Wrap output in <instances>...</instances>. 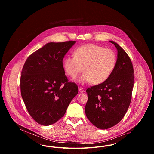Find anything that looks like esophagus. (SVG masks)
I'll use <instances>...</instances> for the list:
<instances>
[{
    "label": "esophagus",
    "instance_id": "obj_1",
    "mask_svg": "<svg viewBox=\"0 0 154 154\" xmlns=\"http://www.w3.org/2000/svg\"><path fill=\"white\" fill-rule=\"evenodd\" d=\"M79 91L80 92H84V88H82V87H79Z\"/></svg>",
    "mask_w": 154,
    "mask_h": 154
}]
</instances>
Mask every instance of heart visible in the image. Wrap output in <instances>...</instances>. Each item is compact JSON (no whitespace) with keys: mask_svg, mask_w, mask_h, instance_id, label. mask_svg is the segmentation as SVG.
I'll list each match as a JSON object with an SVG mask.
<instances>
[{"mask_svg":"<svg viewBox=\"0 0 154 154\" xmlns=\"http://www.w3.org/2000/svg\"><path fill=\"white\" fill-rule=\"evenodd\" d=\"M116 62L117 56L113 50L88 44L77 48L74 51V57H67L64 60L63 67L67 75L73 79L84 70L85 73L80 82L100 84L109 78Z\"/></svg>","mask_w":154,"mask_h":154,"instance_id":"1","label":"heart"}]
</instances>
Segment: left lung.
Wrapping results in <instances>:
<instances>
[{
	"label": "left lung",
	"mask_w": 154,
	"mask_h": 154,
	"mask_svg": "<svg viewBox=\"0 0 154 154\" xmlns=\"http://www.w3.org/2000/svg\"><path fill=\"white\" fill-rule=\"evenodd\" d=\"M110 42L118 51L116 67L107 80L86 91V116L100 129L114 126L124 118L131 102L134 85V70L131 58L117 43Z\"/></svg>",
	"instance_id": "obj_1"
}]
</instances>
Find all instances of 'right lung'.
Instances as JSON below:
<instances>
[{"label": "right lung", "mask_w": 154, "mask_h": 154, "mask_svg": "<svg viewBox=\"0 0 154 154\" xmlns=\"http://www.w3.org/2000/svg\"><path fill=\"white\" fill-rule=\"evenodd\" d=\"M75 41L48 43L25 61L20 80L21 94L30 116L47 126L62 117L74 96L77 84L65 74L63 59Z\"/></svg>", "instance_id": "obj_1"}]
</instances>
